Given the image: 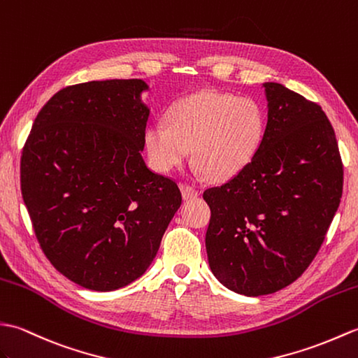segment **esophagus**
Segmentation results:
<instances>
[{
  "mask_svg": "<svg viewBox=\"0 0 358 358\" xmlns=\"http://www.w3.org/2000/svg\"><path fill=\"white\" fill-rule=\"evenodd\" d=\"M180 192H182V199L184 201H192L194 197L199 196V192H197L196 188L193 187H188V185H180Z\"/></svg>",
  "mask_w": 358,
  "mask_h": 358,
  "instance_id": "34e87169",
  "label": "esophagus"
}]
</instances>
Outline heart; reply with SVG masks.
I'll list each match as a JSON object with an SVG mask.
<instances>
[{
	"mask_svg": "<svg viewBox=\"0 0 358 358\" xmlns=\"http://www.w3.org/2000/svg\"><path fill=\"white\" fill-rule=\"evenodd\" d=\"M265 133L264 110L251 98L201 90L182 98L169 124L144 130L148 162L159 173L184 164L193 148L196 165L211 180H227L251 162Z\"/></svg>",
	"mask_w": 358,
	"mask_h": 358,
	"instance_id": "obj_1",
	"label": "heart"
}]
</instances>
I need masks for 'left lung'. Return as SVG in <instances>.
Segmentation results:
<instances>
[{
    "instance_id": "1",
    "label": "left lung",
    "mask_w": 358,
    "mask_h": 358,
    "mask_svg": "<svg viewBox=\"0 0 358 358\" xmlns=\"http://www.w3.org/2000/svg\"><path fill=\"white\" fill-rule=\"evenodd\" d=\"M265 89L268 119L243 170L203 193L214 277L248 297L273 294L305 273L338 208L343 165L320 106L279 83Z\"/></svg>"
}]
</instances>
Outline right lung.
<instances>
[{
	"mask_svg": "<svg viewBox=\"0 0 358 358\" xmlns=\"http://www.w3.org/2000/svg\"><path fill=\"white\" fill-rule=\"evenodd\" d=\"M142 79L66 87L38 113L21 156V193L50 264L92 291L144 274L182 196L148 169Z\"/></svg>",
	"mask_w": 358,
	"mask_h": 358,
	"instance_id": "add662e5",
	"label": "right lung"
}]
</instances>
